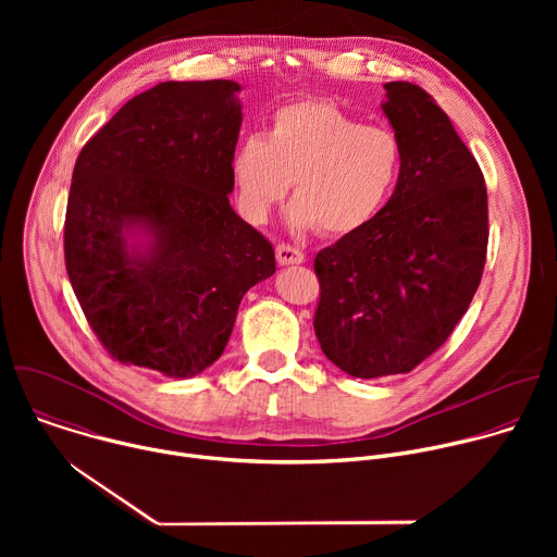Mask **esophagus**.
<instances>
[{"label": "esophagus", "instance_id": "1", "mask_svg": "<svg viewBox=\"0 0 557 557\" xmlns=\"http://www.w3.org/2000/svg\"><path fill=\"white\" fill-rule=\"evenodd\" d=\"M275 258L282 267H288V264H301L304 262V253L290 245H277L275 247Z\"/></svg>", "mask_w": 557, "mask_h": 557}]
</instances>
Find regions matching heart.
I'll return each mask as SVG.
<instances>
[{"label": "heart", "instance_id": "b5f03b06", "mask_svg": "<svg viewBox=\"0 0 557 557\" xmlns=\"http://www.w3.org/2000/svg\"><path fill=\"white\" fill-rule=\"evenodd\" d=\"M404 147L383 125H359L331 101L280 108L262 136L231 153L237 207L256 224L269 220L293 181L290 222L322 235H348L368 224L399 183Z\"/></svg>", "mask_w": 557, "mask_h": 557}]
</instances>
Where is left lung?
Returning a JSON list of instances; mask_svg holds the SVG:
<instances>
[{
  "mask_svg": "<svg viewBox=\"0 0 557 557\" xmlns=\"http://www.w3.org/2000/svg\"><path fill=\"white\" fill-rule=\"evenodd\" d=\"M404 147L399 183L361 228L314 258V335L359 379L404 374L434 355L481 284L490 213L475 158L417 84L383 86Z\"/></svg>",
  "mask_w": 557,
  "mask_h": 557,
  "instance_id": "8db88e82",
  "label": "left lung"
}]
</instances>
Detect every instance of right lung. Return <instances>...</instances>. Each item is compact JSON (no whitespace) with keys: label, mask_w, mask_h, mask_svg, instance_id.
I'll use <instances>...</instances> for the list:
<instances>
[{"label":"right lung","mask_w":557,"mask_h":557,"mask_svg":"<svg viewBox=\"0 0 557 557\" xmlns=\"http://www.w3.org/2000/svg\"><path fill=\"white\" fill-rule=\"evenodd\" d=\"M240 86L165 82L127 101L82 149L63 224L86 320L123 366L196 376L231 337L245 293L275 273L267 237L228 205ZM150 249L129 257L124 231Z\"/></svg>","instance_id":"1"}]
</instances>
